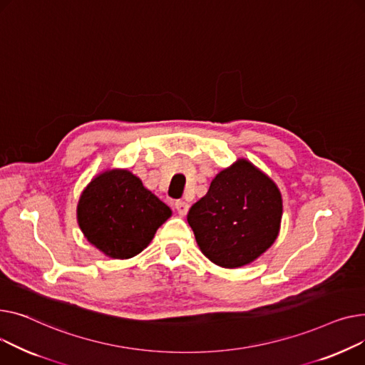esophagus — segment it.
<instances>
[{"mask_svg":"<svg viewBox=\"0 0 365 365\" xmlns=\"http://www.w3.org/2000/svg\"><path fill=\"white\" fill-rule=\"evenodd\" d=\"M174 206H175L177 212L180 213V215H181V217L187 215V212H188V207H190V205H188L187 202H184V200H177Z\"/></svg>","mask_w":365,"mask_h":365,"instance_id":"obj_1","label":"esophagus"}]
</instances>
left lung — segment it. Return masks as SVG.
Masks as SVG:
<instances>
[{
	"mask_svg": "<svg viewBox=\"0 0 365 365\" xmlns=\"http://www.w3.org/2000/svg\"><path fill=\"white\" fill-rule=\"evenodd\" d=\"M282 213L277 185L250 162L239 160L212 180L206 196L190 207L187 221L207 259L239 268L274 243Z\"/></svg>",
	"mask_w": 365,
	"mask_h": 365,
	"instance_id": "left-lung-1",
	"label": "left lung"
}]
</instances>
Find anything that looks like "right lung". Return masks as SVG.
Segmentation results:
<instances>
[{
    "mask_svg": "<svg viewBox=\"0 0 365 365\" xmlns=\"http://www.w3.org/2000/svg\"><path fill=\"white\" fill-rule=\"evenodd\" d=\"M170 209L130 170L112 169L94 178L78 203V222L85 237L115 259L138 255Z\"/></svg>",
    "mask_w": 365,
    "mask_h": 365,
    "instance_id": "1",
    "label": "right lung"
}]
</instances>
